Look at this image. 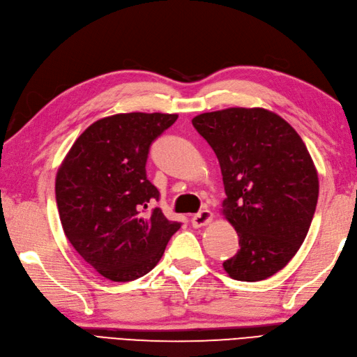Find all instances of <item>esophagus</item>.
Here are the masks:
<instances>
[{
	"label": "esophagus",
	"mask_w": 357,
	"mask_h": 357,
	"mask_svg": "<svg viewBox=\"0 0 357 357\" xmlns=\"http://www.w3.org/2000/svg\"><path fill=\"white\" fill-rule=\"evenodd\" d=\"M211 220H213V213L205 208V209H202V211H199L197 214L191 217V225H193V227H202Z\"/></svg>",
	"instance_id": "1"
}]
</instances>
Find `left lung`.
Instances as JSON below:
<instances>
[{
    "label": "left lung",
    "instance_id": "obj_1",
    "mask_svg": "<svg viewBox=\"0 0 357 357\" xmlns=\"http://www.w3.org/2000/svg\"><path fill=\"white\" fill-rule=\"evenodd\" d=\"M191 122L217 155L223 215L240 238L226 273L241 282L273 276L303 244L317 208L318 175L303 140L264 108H226Z\"/></svg>",
    "mask_w": 357,
    "mask_h": 357
}]
</instances>
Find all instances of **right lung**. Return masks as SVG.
Returning a JSON list of instances; mask_svg holds the SVG:
<instances>
[{
    "label": "right lung",
    "mask_w": 357,
    "mask_h": 357,
    "mask_svg": "<svg viewBox=\"0 0 357 357\" xmlns=\"http://www.w3.org/2000/svg\"><path fill=\"white\" fill-rule=\"evenodd\" d=\"M178 114L126 113L91 123L57 172L63 231L99 274L130 282L149 273L182 223L155 206L160 191L146 176L153 140Z\"/></svg>",
    "instance_id": "right-lung-1"
}]
</instances>
